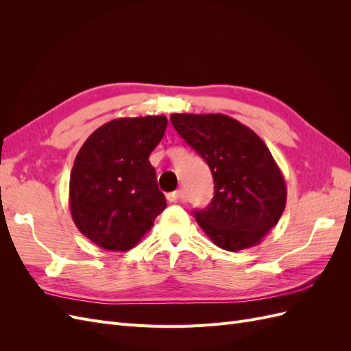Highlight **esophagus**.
I'll return each mask as SVG.
<instances>
[{"instance_id":"1","label":"esophagus","mask_w":351,"mask_h":351,"mask_svg":"<svg viewBox=\"0 0 351 351\" xmlns=\"http://www.w3.org/2000/svg\"><path fill=\"white\" fill-rule=\"evenodd\" d=\"M167 199H168V202H178V200H182L183 199V193L180 192V190H177V192H171V193H168L167 195Z\"/></svg>"}]
</instances>
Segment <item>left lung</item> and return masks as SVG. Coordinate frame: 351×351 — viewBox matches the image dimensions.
<instances>
[{"instance_id":"left-lung-1","label":"left lung","mask_w":351,"mask_h":351,"mask_svg":"<svg viewBox=\"0 0 351 351\" xmlns=\"http://www.w3.org/2000/svg\"><path fill=\"white\" fill-rule=\"evenodd\" d=\"M177 133L205 159L215 195L195 218L218 247L256 246L277 226L287 186L268 146L247 125L224 114H171Z\"/></svg>"}]
</instances>
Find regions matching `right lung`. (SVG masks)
Wrapping results in <instances>:
<instances>
[{
    "mask_svg": "<svg viewBox=\"0 0 351 351\" xmlns=\"http://www.w3.org/2000/svg\"><path fill=\"white\" fill-rule=\"evenodd\" d=\"M165 115L111 120L95 130L74 159L69 204L84 237L111 252L134 247L167 206L151 152L164 137Z\"/></svg>",
    "mask_w": 351,
    "mask_h": 351,
    "instance_id": "obj_1",
    "label": "right lung"
}]
</instances>
